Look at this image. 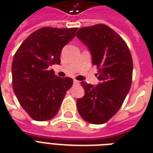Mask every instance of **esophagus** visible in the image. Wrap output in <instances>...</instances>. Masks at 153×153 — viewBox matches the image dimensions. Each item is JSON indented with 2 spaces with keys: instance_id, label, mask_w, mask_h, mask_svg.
<instances>
[{
  "instance_id": "esophagus-1",
  "label": "esophagus",
  "mask_w": 153,
  "mask_h": 153,
  "mask_svg": "<svg viewBox=\"0 0 153 153\" xmlns=\"http://www.w3.org/2000/svg\"><path fill=\"white\" fill-rule=\"evenodd\" d=\"M74 84H79V81H78V80L76 79H74Z\"/></svg>"
}]
</instances>
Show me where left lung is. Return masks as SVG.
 I'll return each mask as SVG.
<instances>
[{"mask_svg": "<svg viewBox=\"0 0 153 153\" xmlns=\"http://www.w3.org/2000/svg\"><path fill=\"white\" fill-rule=\"evenodd\" d=\"M76 36L88 47L100 81L95 87L81 82L85 93L77 100L78 111L85 121L104 124L120 110L130 89L131 53L123 38L106 25L81 28Z\"/></svg>", "mask_w": 153, "mask_h": 153, "instance_id": "obj_1", "label": "left lung"}]
</instances>
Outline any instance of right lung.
I'll list each match as a JSON object with an SVG mask.
<instances>
[{
    "label": "right lung",
    "instance_id": "obj_1",
    "mask_svg": "<svg viewBox=\"0 0 153 153\" xmlns=\"http://www.w3.org/2000/svg\"><path fill=\"white\" fill-rule=\"evenodd\" d=\"M78 28L42 27L26 38L12 62V86L19 102L38 121L56 116L73 79L60 78L49 66L60 63L61 51Z\"/></svg>",
    "mask_w": 153,
    "mask_h": 153
}]
</instances>
